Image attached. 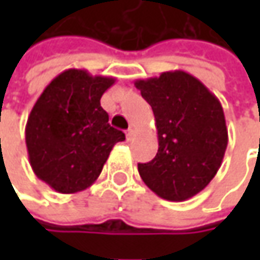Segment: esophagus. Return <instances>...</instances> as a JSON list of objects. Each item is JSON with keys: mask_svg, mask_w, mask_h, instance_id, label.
Returning <instances> with one entry per match:
<instances>
[{"mask_svg": "<svg viewBox=\"0 0 260 260\" xmlns=\"http://www.w3.org/2000/svg\"><path fill=\"white\" fill-rule=\"evenodd\" d=\"M133 137H135V130H133V128H128V130L125 132V139L130 142V140H133Z\"/></svg>", "mask_w": 260, "mask_h": 260, "instance_id": "34e87169", "label": "esophagus"}]
</instances>
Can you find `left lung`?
Wrapping results in <instances>:
<instances>
[{"instance_id": "8db88e82", "label": "left lung", "mask_w": 260, "mask_h": 260, "mask_svg": "<svg viewBox=\"0 0 260 260\" xmlns=\"http://www.w3.org/2000/svg\"><path fill=\"white\" fill-rule=\"evenodd\" d=\"M137 89L155 115L159 149L139 174L156 195L185 201L201 192L220 169L227 127L218 98L195 76L169 71L137 79Z\"/></svg>"}]
</instances>
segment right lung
Instances as JSON below:
<instances>
[{"mask_svg":"<svg viewBox=\"0 0 260 260\" xmlns=\"http://www.w3.org/2000/svg\"><path fill=\"white\" fill-rule=\"evenodd\" d=\"M115 82L85 69H68L37 98L25 124V146L39 179L60 194L94 184L123 132L111 127L101 96Z\"/></svg>","mask_w":260,"mask_h":260,"instance_id":"obj_1","label":"right lung"}]
</instances>
